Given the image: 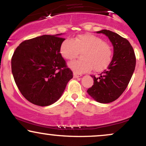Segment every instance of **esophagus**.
I'll use <instances>...</instances> for the list:
<instances>
[{
    "label": "esophagus",
    "instance_id": "1",
    "mask_svg": "<svg viewBox=\"0 0 146 146\" xmlns=\"http://www.w3.org/2000/svg\"><path fill=\"white\" fill-rule=\"evenodd\" d=\"M82 76V74H78V73H75V72H74V73H73V77H74V78H80V77H81Z\"/></svg>",
    "mask_w": 146,
    "mask_h": 146
}]
</instances>
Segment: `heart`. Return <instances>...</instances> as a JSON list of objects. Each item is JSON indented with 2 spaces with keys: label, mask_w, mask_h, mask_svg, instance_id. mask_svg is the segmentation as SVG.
I'll list each match as a JSON object with an SVG mask.
<instances>
[{
  "label": "heart",
  "mask_w": 146,
  "mask_h": 146,
  "mask_svg": "<svg viewBox=\"0 0 146 146\" xmlns=\"http://www.w3.org/2000/svg\"><path fill=\"white\" fill-rule=\"evenodd\" d=\"M60 52L64 58L69 60L82 53V59L68 64L69 67L78 73H86L93 68L97 72L102 71L108 67L113 58L111 45L91 33L79 35L73 39L66 38L60 44Z\"/></svg>",
  "instance_id": "1"
}]
</instances>
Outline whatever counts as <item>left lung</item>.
<instances>
[{
	"instance_id": "left-lung-1",
	"label": "left lung",
	"mask_w": 146,
	"mask_h": 146,
	"mask_svg": "<svg viewBox=\"0 0 146 146\" xmlns=\"http://www.w3.org/2000/svg\"><path fill=\"white\" fill-rule=\"evenodd\" d=\"M97 33L108 37L114 46V54L108 68L100 77L92 76L94 83L87 92L97 102L107 104L118 99L127 88L135 71L136 57L127 39L109 30Z\"/></svg>"
}]
</instances>
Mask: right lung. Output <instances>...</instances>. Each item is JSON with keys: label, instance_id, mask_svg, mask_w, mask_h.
I'll list each match as a JSON object with an SVG mask.
<instances>
[{"label": "right lung", "instance_id": "add662e5", "mask_svg": "<svg viewBox=\"0 0 146 146\" xmlns=\"http://www.w3.org/2000/svg\"><path fill=\"white\" fill-rule=\"evenodd\" d=\"M43 35L22 42L11 58L14 81L24 98L40 106L60 99L73 71L60 52L64 38Z\"/></svg>", "mask_w": 146, "mask_h": 146}]
</instances>
